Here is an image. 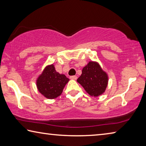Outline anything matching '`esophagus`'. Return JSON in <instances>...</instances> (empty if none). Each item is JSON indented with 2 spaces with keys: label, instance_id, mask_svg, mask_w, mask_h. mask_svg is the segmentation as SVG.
Here are the masks:
<instances>
[{
  "label": "esophagus",
  "instance_id": "obj_1",
  "mask_svg": "<svg viewBox=\"0 0 146 146\" xmlns=\"http://www.w3.org/2000/svg\"><path fill=\"white\" fill-rule=\"evenodd\" d=\"M70 79H71V80H76V78H77V76H70Z\"/></svg>",
  "mask_w": 146,
  "mask_h": 146
}]
</instances>
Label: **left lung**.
<instances>
[{
    "label": "left lung",
    "instance_id": "obj_1",
    "mask_svg": "<svg viewBox=\"0 0 146 146\" xmlns=\"http://www.w3.org/2000/svg\"><path fill=\"white\" fill-rule=\"evenodd\" d=\"M77 82L91 97H98L105 92L108 84V75L97 62L90 61L83 68Z\"/></svg>",
    "mask_w": 146,
    "mask_h": 146
}]
</instances>
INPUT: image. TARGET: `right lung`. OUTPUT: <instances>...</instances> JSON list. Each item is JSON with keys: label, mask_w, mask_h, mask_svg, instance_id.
I'll use <instances>...</instances> for the list:
<instances>
[{"label": "right lung", "mask_w": 146, "mask_h": 146, "mask_svg": "<svg viewBox=\"0 0 146 146\" xmlns=\"http://www.w3.org/2000/svg\"><path fill=\"white\" fill-rule=\"evenodd\" d=\"M70 79L64 74L55 70L53 64L47 66L36 79V87L39 92L48 99H54L60 96Z\"/></svg>", "instance_id": "right-lung-1"}]
</instances>
